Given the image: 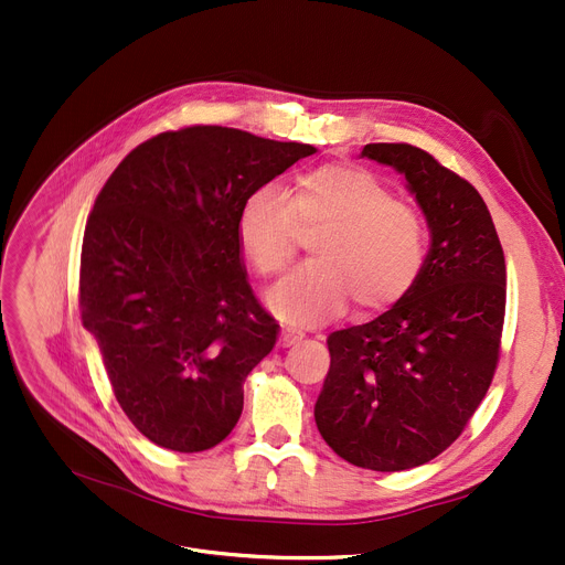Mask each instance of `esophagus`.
<instances>
[{"instance_id":"esophagus-1","label":"esophagus","mask_w":565,"mask_h":565,"mask_svg":"<svg viewBox=\"0 0 565 565\" xmlns=\"http://www.w3.org/2000/svg\"><path fill=\"white\" fill-rule=\"evenodd\" d=\"M300 341H302V332H295V330H284V332H281V339H279V343H281L284 348L295 345V343H300Z\"/></svg>"}]
</instances>
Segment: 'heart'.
I'll use <instances>...</instances> for the list:
<instances>
[{
  "instance_id": "1",
  "label": "heart",
  "mask_w": 565,
  "mask_h": 565,
  "mask_svg": "<svg viewBox=\"0 0 565 565\" xmlns=\"http://www.w3.org/2000/svg\"><path fill=\"white\" fill-rule=\"evenodd\" d=\"M322 228L316 260L288 275L273 292V311L290 324H313L398 302L426 263L422 215L373 171L320 164L295 178L290 194L277 185L254 190L235 220L237 243L263 277L281 275L300 247V233Z\"/></svg>"
}]
</instances>
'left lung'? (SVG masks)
<instances>
[{
    "mask_svg": "<svg viewBox=\"0 0 565 565\" xmlns=\"http://www.w3.org/2000/svg\"><path fill=\"white\" fill-rule=\"evenodd\" d=\"M398 169L426 215L430 249L414 288L366 324L328 337L316 426L354 467H419L460 437L497 371L507 260L481 194L412 143H366Z\"/></svg>",
    "mask_w": 565,
    "mask_h": 565,
    "instance_id": "8db88e82",
    "label": "left lung"
}]
</instances>
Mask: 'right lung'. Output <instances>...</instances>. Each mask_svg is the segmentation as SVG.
I'll use <instances>...</instances> for the list:
<instances>
[{
    "instance_id": "1",
    "label": "right lung",
    "mask_w": 565,
    "mask_h": 565,
    "mask_svg": "<svg viewBox=\"0 0 565 565\" xmlns=\"http://www.w3.org/2000/svg\"><path fill=\"white\" fill-rule=\"evenodd\" d=\"M316 148L222 126L139 143L88 213L79 316L114 396L158 447H217L243 414V384L277 343L237 243L243 201Z\"/></svg>"
}]
</instances>
